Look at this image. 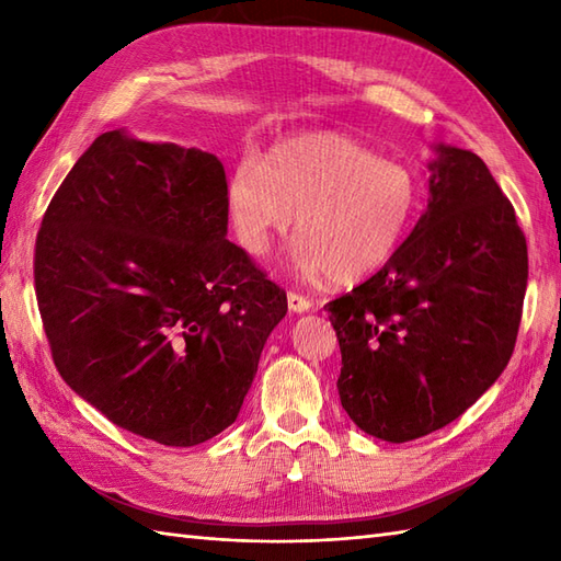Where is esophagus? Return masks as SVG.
<instances>
[{
	"label": "esophagus",
	"instance_id": "1",
	"mask_svg": "<svg viewBox=\"0 0 561 561\" xmlns=\"http://www.w3.org/2000/svg\"><path fill=\"white\" fill-rule=\"evenodd\" d=\"M287 304H289V311H291V313H306V311H311V299H308V296L296 294V291H289V294H287Z\"/></svg>",
	"mask_w": 561,
	"mask_h": 561
}]
</instances>
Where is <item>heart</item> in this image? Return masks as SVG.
<instances>
[{
	"instance_id": "heart-1",
	"label": "heart",
	"mask_w": 561,
	"mask_h": 561,
	"mask_svg": "<svg viewBox=\"0 0 561 561\" xmlns=\"http://www.w3.org/2000/svg\"><path fill=\"white\" fill-rule=\"evenodd\" d=\"M420 183L410 165L376 157L342 135H306L245 159L226 183V209L248 255H267L291 229L287 265L299 279L359 282L410 233Z\"/></svg>"
}]
</instances>
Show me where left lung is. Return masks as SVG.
Here are the masks:
<instances>
[{
  "label": "left lung",
  "mask_w": 561,
  "mask_h": 561,
  "mask_svg": "<svg viewBox=\"0 0 561 561\" xmlns=\"http://www.w3.org/2000/svg\"><path fill=\"white\" fill-rule=\"evenodd\" d=\"M428 199L398 253L325 311L337 332L344 412L390 444L450 424L516 347L528 245L484 161L436 145Z\"/></svg>",
  "instance_id": "8db88e82"
}]
</instances>
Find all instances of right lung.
<instances>
[{
  "instance_id": "1",
  "label": "right lung",
  "mask_w": 561,
  "mask_h": 561,
  "mask_svg": "<svg viewBox=\"0 0 561 561\" xmlns=\"http://www.w3.org/2000/svg\"><path fill=\"white\" fill-rule=\"evenodd\" d=\"M209 151L93 139L47 207L35 296L59 376L117 426L197 446L236 422L287 294L226 238Z\"/></svg>"
}]
</instances>
